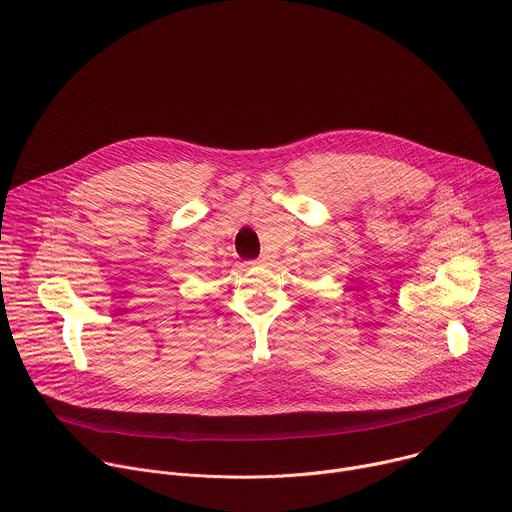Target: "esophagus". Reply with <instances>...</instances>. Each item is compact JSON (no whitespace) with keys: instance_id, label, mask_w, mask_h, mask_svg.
I'll return each mask as SVG.
<instances>
[{"instance_id":"obj_1","label":"esophagus","mask_w":512,"mask_h":512,"mask_svg":"<svg viewBox=\"0 0 512 512\" xmlns=\"http://www.w3.org/2000/svg\"><path fill=\"white\" fill-rule=\"evenodd\" d=\"M271 257H273V255H271V253H261V257H259V259H257V263H259V265H269V261H271Z\"/></svg>"}]
</instances>
